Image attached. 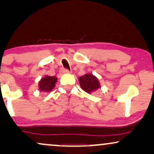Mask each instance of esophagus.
<instances>
[{
    "instance_id": "obj_1",
    "label": "esophagus",
    "mask_w": 154,
    "mask_h": 154,
    "mask_svg": "<svg viewBox=\"0 0 154 154\" xmlns=\"http://www.w3.org/2000/svg\"><path fill=\"white\" fill-rule=\"evenodd\" d=\"M61 72L63 73H70V71L67 69H61Z\"/></svg>"
}]
</instances>
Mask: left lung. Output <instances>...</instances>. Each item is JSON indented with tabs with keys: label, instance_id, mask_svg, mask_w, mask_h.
<instances>
[{
	"label": "left lung",
	"instance_id": "1",
	"mask_svg": "<svg viewBox=\"0 0 154 154\" xmlns=\"http://www.w3.org/2000/svg\"><path fill=\"white\" fill-rule=\"evenodd\" d=\"M80 85L82 89L88 93L95 91L100 88V84L98 79L92 74H85L79 77Z\"/></svg>",
	"mask_w": 154,
	"mask_h": 154
}]
</instances>
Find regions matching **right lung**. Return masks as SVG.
Wrapping results in <instances>:
<instances>
[{"instance_id":"obj_1","label":"right lung","mask_w":154,"mask_h":154,"mask_svg":"<svg viewBox=\"0 0 154 154\" xmlns=\"http://www.w3.org/2000/svg\"><path fill=\"white\" fill-rule=\"evenodd\" d=\"M57 80L56 77L46 75L39 82V90L44 92H50L55 86Z\"/></svg>"}]
</instances>
